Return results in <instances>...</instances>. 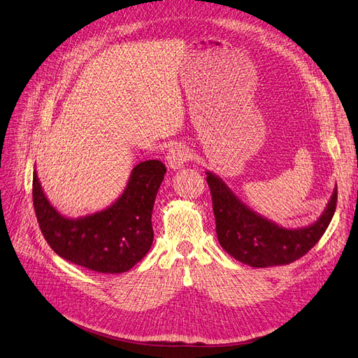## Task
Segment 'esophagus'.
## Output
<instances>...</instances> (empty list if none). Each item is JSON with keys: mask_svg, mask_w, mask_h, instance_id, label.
I'll return each mask as SVG.
<instances>
[{"mask_svg": "<svg viewBox=\"0 0 358 358\" xmlns=\"http://www.w3.org/2000/svg\"><path fill=\"white\" fill-rule=\"evenodd\" d=\"M189 150L187 147L183 145H178L175 148H171L167 155H166V160H167V164L170 169L173 170H179L182 169L185 164H187V162L189 160Z\"/></svg>", "mask_w": 358, "mask_h": 358, "instance_id": "obj_1", "label": "esophagus"}]
</instances>
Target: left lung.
<instances>
[{"instance_id": "8db88e82", "label": "left lung", "mask_w": 358, "mask_h": 358, "mask_svg": "<svg viewBox=\"0 0 358 358\" xmlns=\"http://www.w3.org/2000/svg\"><path fill=\"white\" fill-rule=\"evenodd\" d=\"M206 175L220 245L234 259L251 267L282 266L298 260L317 244L335 214L336 187L316 222L298 229L282 227L242 203L217 175L211 171Z\"/></svg>"}]
</instances>
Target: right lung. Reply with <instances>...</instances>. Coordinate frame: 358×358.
Segmentation results:
<instances>
[{
  "mask_svg": "<svg viewBox=\"0 0 358 358\" xmlns=\"http://www.w3.org/2000/svg\"><path fill=\"white\" fill-rule=\"evenodd\" d=\"M166 175L159 160L136 164L122 195L107 208L67 217L47 198L34 170V207L48 245L62 259L98 273H124L144 259L154 239L151 214Z\"/></svg>",
  "mask_w": 358,
  "mask_h": 358,
  "instance_id": "1",
  "label": "right lung"
}]
</instances>
